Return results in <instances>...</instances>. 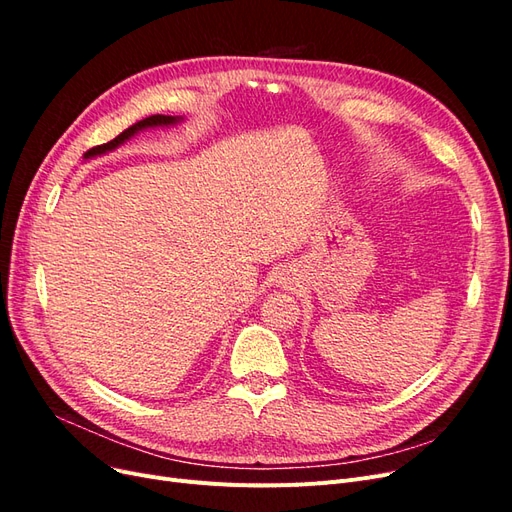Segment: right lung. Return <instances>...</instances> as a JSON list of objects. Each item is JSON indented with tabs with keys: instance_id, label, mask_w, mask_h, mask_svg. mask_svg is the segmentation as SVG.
I'll return each instance as SVG.
<instances>
[{
	"instance_id": "1",
	"label": "right lung",
	"mask_w": 512,
	"mask_h": 512,
	"mask_svg": "<svg viewBox=\"0 0 512 512\" xmlns=\"http://www.w3.org/2000/svg\"><path fill=\"white\" fill-rule=\"evenodd\" d=\"M183 121V117H170V115H151V117H145L141 121H136L134 126H130L128 130H123L117 138H113V141H108L104 145H98V147H91L89 151H85V160H91V158H98V156H104V153L108 151H115L117 147H121L126 141H130V138L138 132L143 130H149V128H168V126H175V123Z\"/></svg>"
}]
</instances>
